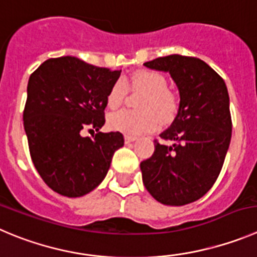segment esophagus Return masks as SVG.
Listing matches in <instances>:
<instances>
[{
    "instance_id": "34e87169",
    "label": "esophagus",
    "mask_w": 257,
    "mask_h": 257,
    "mask_svg": "<svg viewBox=\"0 0 257 257\" xmlns=\"http://www.w3.org/2000/svg\"><path fill=\"white\" fill-rule=\"evenodd\" d=\"M137 140V137L134 136H125V143H132Z\"/></svg>"
}]
</instances>
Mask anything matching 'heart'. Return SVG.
Masks as SVG:
<instances>
[{
  "instance_id": "b5f03b06",
  "label": "heart",
  "mask_w": 257,
  "mask_h": 257,
  "mask_svg": "<svg viewBox=\"0 0 257 257\" xmlns=\"http://www.w3.org/2000/svg\"><path fill=\"white\" fill-rule=\"evenodd\" d=\"M143 91L145 96L140 102L142 110L123 109L109 117V125L121 133L138 136L158 126V117L169 121L176 112L177 101L174 93L167 90V80L164 74L153 71L138 72L131 80H117L110 88L106 101L109 107L120 106L128 87Z\"/></svg>"
}]
</instances>
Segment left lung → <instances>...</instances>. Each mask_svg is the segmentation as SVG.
Listing matches in <instances>:
<instances>
[{
    "mask_svg": "<svg viewBox=\"0 0 257 257\" xmlns=\"http://www.w3.org/2000/svg\"><path fill=\"white\" fill-rule=\"evenodd\" d=\"M169 72L180 93L177 115L160 134L174 142L160 145L141 162L148 193L165 205H185L207 194L215 183L232 136L229 96L219 74L204 61L180 54L146 62Z\"/></svg>",
    "mask_w": 257,
    "mask_h": 257,
    "instance_id": "8db88e82",
    "label": "left lung"
}]
</instances>
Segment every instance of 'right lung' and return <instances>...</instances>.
<instances>
[{
	"label": "right lung",
	"mask_w": 257,
	"mask_h": 257,
	"mask_svg": "<svg viewBox=\"0 0 257 257\" xmlns=\"http://www.w3.org/2000/svg\"><path fill=\"white\" fill-rule=\"evenodd\" d=\"M120 72L66 56L48 59L31 73L24 129L35 169L56 193L78 198L92 191L124 146L119 132L81 136L82 129L97 132L105 124L107 93Z\"/></svg>",
	"instance_id": "obj_1"
}]
</instances>
